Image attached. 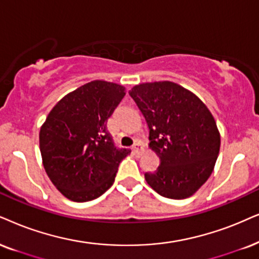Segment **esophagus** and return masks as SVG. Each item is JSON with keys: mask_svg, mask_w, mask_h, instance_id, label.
<instances>
[{"mask_svg": "<svg viewBox=\"0 0 259 259\" xmlns=\"http://www.w3.org/2000/svg\"><path fill=\"white\" fill-rule=\"evenodd\" d=\"M141 150H142V146H141L139 142H136L135 145L133 146V152H134V154H136V155H139V154L141 153Z\"/></svg>", "mask_w": 259, "mask_h": 259, "instance_id": "obj_1", "label": "esophagus"}]
</instances>
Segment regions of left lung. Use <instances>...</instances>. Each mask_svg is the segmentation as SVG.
Returning a JSON list of instances; mask_svg holds the SVG:
<instances>
[{
  "instance_id": "1",
  "label": "left lung",
  "mask_w": 259,
  "mask_h": 259,
  "mask_svg": "<svg viewBox=\"0 0 259 259\" xmlns=\"http://www.w3.org/2000/svg\"><path fill=\"white\" fill-rule=\"evenodd\" d=\"M129 94L148 124L149 147L160 159L156 171L145 175L147 183L163 197L192 196L210 177L220 150L210 111L171 81L137 84Z\"/></svg>"
}]
</instances>
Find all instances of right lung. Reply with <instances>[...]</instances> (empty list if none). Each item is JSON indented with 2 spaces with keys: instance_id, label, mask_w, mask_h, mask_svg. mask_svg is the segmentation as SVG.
Instances as JSON below:
<instances>
[{
  "instance_id": "right-lung-1",
  "label": "right lung",
  "mask_w": 259,
  "mask_h": 259,
  "mask_svg": "<svg viewBox=\"0 0 259 259\" xmlns=\"http://www.w3.org/2000/svg\"><path fill=\"white\" fill-rule=\"evenodd\" d=\"M124 96L120 84L92 81L62 98L41 125L42 165L52 184L70 201L87 202L103 195L132 152L114 146L106 127Z\"/></svg>"
}]
</instances>
